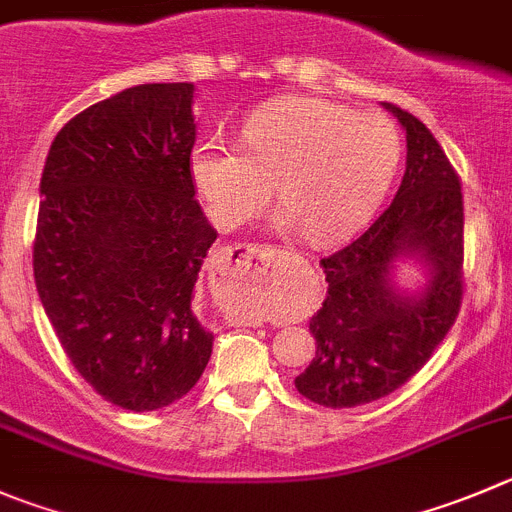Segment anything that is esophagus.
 I'll return each instance as SVG.
<instances>
[{"mask_svg": "<svg viewBox=\"0 0 512 512\" xmlns=\"http://www.w3.org/2000/svg\"><path fill=\"white\" fill-rule=\"evenodd\" d=\"M272 260H275V250L267 245L227 247V265H234L237 270L260 272V275H265ZM240 323H260V321H257V318H250V315H242Z\"/></svg>", "mask_w": 512, "mask_h": 512, "instance_id": "esophagus-1", "label": "esophagus"}]
</instances>
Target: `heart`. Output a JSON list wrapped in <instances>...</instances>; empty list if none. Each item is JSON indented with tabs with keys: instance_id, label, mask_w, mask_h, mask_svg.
<instances>
[{
	"instance_id": "heart-1",
	"label": "heart",
	"mask_w": 512,
	"mask_h": 512,
	"mask_svg": "<svg viewBox=\"0 0 512 512\" xmlns=\"http://www.w3.org/2000/svg\"><path fill=\"white\" fill-rule=\"evenodd\" d=\"M401 161V136L381 116H358L323 98L262 105L242 126L240 146L204 138L191 151V179L214 222L234 229L267 202L270 186L310 245L356 232L374 214Z\"/></svg>"
}]
</instances>
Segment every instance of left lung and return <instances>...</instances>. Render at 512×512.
Returning <instances> with one entry per match:
<instances>
[{
  "instance_id": "obj_1",
  "label": "left lung",
  "mask_w": 512,
  "mask_h": 512,
  "mask_svg": "<svg viewBox=\"0 0 512 512\" xmlns=\"http://www.w3.org/2000/svg\"><path fill=\"white\" fill-rule=\"evenodd\" d=\"M384 105L407 131V171L379 219L321 260L328 295L310 318L318 348L295 376L305 399L331 409L361 407L407 384L457 321L465 293L460 176L419 118ZM396 256L430 267L422 296H404L390 285Z\"/></svg>"
}]
</instances>
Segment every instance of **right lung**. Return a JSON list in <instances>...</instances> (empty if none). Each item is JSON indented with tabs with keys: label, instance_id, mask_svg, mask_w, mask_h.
I'll list each match as a JSON object with an SVG mask.
<instances>
[{
	"label": "right lung",
	"instance_id": "add662e5",
	"mask_svg": "<svg viewBox=\"0 0 512 512\" xmlns=\"http://www.w3.org/2000/svg\"><path fill=\"white\" fill-rule=\"evenodd\" d=\"M194 85L148 83L70 118L40 179L35 283L62 351L121 409L189 394L214 336L194 285L217 229L194 199Z\"/></svg>",
	"mask_w": 512,
	"mask_h": 512
}]
</instances>
